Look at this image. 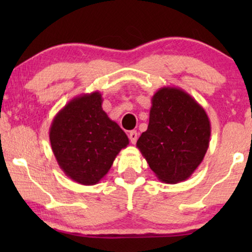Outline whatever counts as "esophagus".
Listing matches in <instances>:
<instances>
[{"mask_svg":"<svg viewBox=\"0 0 252 252\" xmlns=\"http://www.w3.org/2000/svg\"><path fill=\"white\" fill-rule=\"evenodd\" d=\"M128 136H129L130 142H132L133 144H135L136 141H137V136H139V134H137L136 130H130L129 134H128Z\"/></svg>","mask_w":252,"mask_h":252,"instance_id":"obj_1","label":"esophagus"}]
</instances>
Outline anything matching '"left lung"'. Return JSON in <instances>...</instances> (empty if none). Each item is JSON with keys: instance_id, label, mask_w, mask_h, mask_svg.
Masks as SVG:
<instances>
[{"instance_id": "left-lung-1", "label": "left lung", "mask_w": 252, "mask_h": 252, "mask_svg": "<svg viewBox=\"0 0 252 252\" xmlns=\"http://www.w3.org/2000/svg\"><path fill=\"white\" fill-rule=\"evenodd\" d=\"M205 110L184 89L163 87L151 98L149 125L136 147L158 180L178 184L194 173L209 148Z\"/></svg>"}]
</instances>
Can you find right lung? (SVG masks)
I'll return each instance as SVG.
<instances>
[{
	"label": "right lung",
	"mask_w": 252,
	"mask_h": 252,
	"mask_svg": "<svg viewBox=\"0 0 252 252\" xmlns=\"http://www.w3.org/2000/svg\"><path fill=\"white\" fill-rule=\"evenodd\" d=\"M99 92L72 98L55 116L49 128L51 149L71 180L93 186L105 177L129 141L102 109Z\"/></svg>",
	"instance_id": "1"
}]
</instances>
